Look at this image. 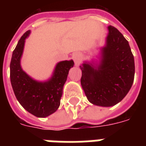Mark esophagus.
I'll use <instances>...</instances> for the list:
<instances>
[{"mask_svg": "<svg viewBox=\"0 0 146 146\" xmlns=\"http://www.w3.org/2000/svg\"><path fill=\"white\" fill-rule=\"evenodd\" d=\"M73 59L75 62V65L76 66H79L80 64L81 63L83 59V55L80 53H78V52H76L73 54Z\"/></svg>", "mask_w": 146, "mask_h": 146, "instance_id": "obj_1", "label": "esophagus"}]
</instances>
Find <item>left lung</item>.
Here are the masks:
<instances>
[{"label": "left lung", "mask_w": 146, "mask_h": 146, "mask_svg": "<svg viewBox=\"0 0 146 146\" xmlns=\"http://www.w3.org/2000/svg\"><path fill=\"white\" fill-rule=\"evenodd\" d=\"M99 54L98 60L84 61L80 66V84L91 103L110 107L122 101L131 88L135 60L128 41L112 26Z\"/></svg>", "instance_id": "obj_1"}]
</instances>
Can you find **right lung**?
<instances>
[{
    "label": "right lung",
    "mask_w": 146,
    "mask_h": 146,
    "mask_svg": "<svg viewBox=\"0 0 146 146\" xmlns=\"http://www.w3.org/2000/svg\"><path fill=\"white\" fill-rule=\"evenodd\" d=\"M31 31L22 36L12 53L10 63V79L15 95L25 110L36 117H47L56 112L60 106L62 89L73 61L65 60L56 64L51 76L40 81L29 76L21 66L26 39Z\"/></svg>",
    "instance_id": "right-lung-1"
}]
</instances>
